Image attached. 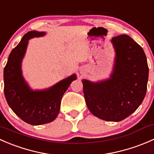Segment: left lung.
Instances as JSON below:
<instances>
[{"label":"left lung","mask_w":154,"mask_h":154,"mask_svg":"<svg viewBox=\"0 0 154 154\" xmlns=\"http://www.w3.org/2000/svg\"><path fill=\"white\" fill-rule=\"evenodd\" d=\"M111 42L116 59L110 78L97 83L82 82L89 111L102 120L120 122L143 101L149 69L143 49L129 35L113 37Z\"/></svg>","instance_id":"8db88e82"}]
</instances>
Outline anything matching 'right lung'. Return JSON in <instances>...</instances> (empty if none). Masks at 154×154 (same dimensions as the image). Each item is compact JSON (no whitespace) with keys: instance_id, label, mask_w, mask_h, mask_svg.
<instances>
[{"instance_id":"right-lung-1","label":"right lung","mask_w":154,"mask_h":154,"mask_svg":"<svg viewBox=\"0 0 154 154\" xmlns=\"http://www.w3.org/2000/svg\"><path fill=\"white\" fill-rule=\"evenodd\" d=\"M45 32L29 31L9 56L4 70V94L12 111L24 122L31 125H40L55 120L59 114L63 94L76 74L47 89L33 91L29 88L21 74V61L25 54L28 40L42 36Z\"/></svg>"}]
</instances>
